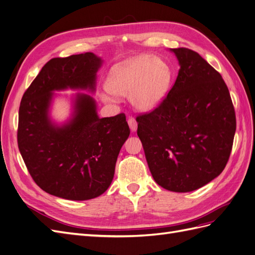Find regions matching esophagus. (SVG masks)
Instances as JSON below:
<instances>
[{
	"instance_id": "obj_1",
	"label": "esophagus",
	"mask_w": 255,
	"mask_h": 255,
	"mask_svg": "<svg viewBox=\"0 0 255 255\" xmlns=\"http://www.w3.org/2000/svg\"><path fill=\"white\" fill-rule=\"evenodd\" d=\"M128 123L130 130H132V132H135V130L137 129V121L135 120V118L129 117V118L128 119Z\"/></svg>"
}]
</instances>
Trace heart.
Listing matches in <instances>:
<instances>
[{"mask_svg": "<svg viewBox=\"0 0 255 255\" xmlns=\"http://www.w3.org/2000/svg\"><path fill=\"white\" fill-rule=\"evenodd\" d=\"M170 68L164 59L139 55L116 65L107 78L106 87L113 95L128 96L137 110L151 111L164 99L169 83ZM109 101L110 95H103Z\"/></svg>", "mask_w": 255, "mask_h": 255, "instance_id": "b5f03b06", "label": "heart"}]
</instances>
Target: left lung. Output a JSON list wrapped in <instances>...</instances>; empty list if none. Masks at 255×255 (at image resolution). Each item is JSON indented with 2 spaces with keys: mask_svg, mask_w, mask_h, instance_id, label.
Listing matches in <instances>:
<instances>
[{
  "mask_svg": "<svg viewBox=\"0 0 255 255\" xmlns=\"http://www.w3.org/2000/svg\"><path fill=\"white\" fill-rule=\"evenodd\" d=\"M171 51L181 66L179 74L157 107L137 116V135L154 181L167 190L188 192L223 171L236 117L220 73L195 51Z\"/></svg>",
  "mask_w": 255,
  "mask_h": 255,
  "instance_id": "8db88e82",
  "label": "left lung"
}]
</instances>
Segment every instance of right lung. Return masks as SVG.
Instances as JSON below:
<instances>
[{"mask_svg": "<svg viewBox=\"0 0 255 255\" xmlns=\"http://www.w3.org/2000/svg\"><path fill=\"white\" fill-rule=\"evenodd\" d=\"M102 60L94 53L52 58L22 97L18 146L35 183L67 200L94 199L110 187L129 128L125 114L99 118L95 100L75 98L73 118L57 127L49 118L53 90H95Z\"/></svg>", "mask_w": 255, "mask_h": 255, "instance_id": "1", "label": "right lung"}]
</instances>
